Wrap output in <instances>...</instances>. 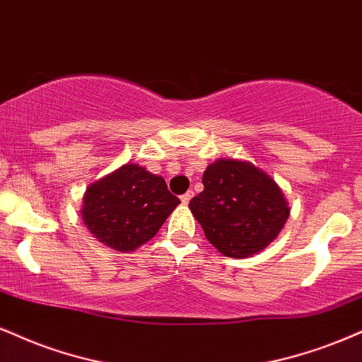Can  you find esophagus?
Listing matches in <instances>:
<instances>
[{
    "label": "esophagus",
    "instance_id": "34e87169",
    "mask_svg": "<svg viewBox=\"0 0 362 362\" xmlns=\"http://www.w3.org/2000/svg\"><path fill=\"white\" fill-rule=\"evenodd\" d=\"M192 195H194L192 190H189V192H185L184 195H180L182 204H189V202H190V199H192Z\"/></svg>",
    "mask_w": 362,
    "mask_h": 362
}]
</instances>
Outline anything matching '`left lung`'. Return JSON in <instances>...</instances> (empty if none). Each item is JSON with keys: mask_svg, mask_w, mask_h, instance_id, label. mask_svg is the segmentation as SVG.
<instances>
[{"mask_svg": "<svg viewBox=\"0 0 362 362\" xmlns=\"http://www.w3.org/2000/svg\"><path fill=\"white\" fill-rule=\"evenodd\" d=\"M202 184L189 207L224 256L247 258L264 250L290 216L275 180L247 162L217 160L204 172Z\"/></svg>", "mask_w": 362, "mask_h": 362, "instance_id": "left-lung-1", "label": "left lung"}]
</instances>
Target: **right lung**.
Listing matches in <instances>:
<instances>
[{
	"label": "right lung",
	"mask_w": 362,
	"mask_h": 362,
	"mask_svg": "<svg viewBox=\"0 0 362 362\" xmlns=\"http://www.w3.org/2000/svg\"><path fill=\"white\" fill-rule=\"evenodd\" d=\"M178 204L162 177L128 163L87 187L81 214L99 243L134 251L158 233Z\"/></svg>",
	"instance_id": "1"
}]
</instances>
